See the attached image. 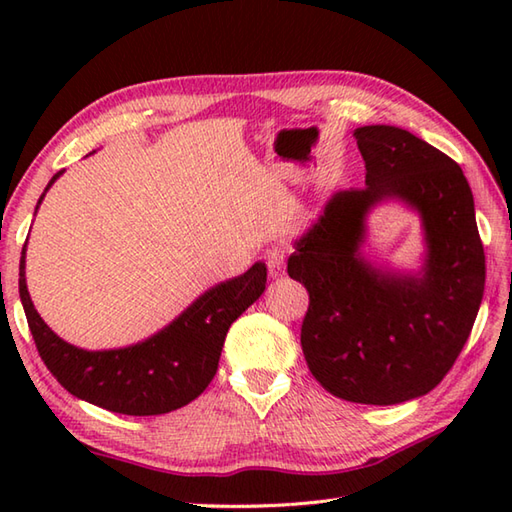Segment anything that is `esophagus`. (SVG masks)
Here are the masks:
<instances>
[{
  "instance_id": "34e87169",
  "label": "esophagus",
  "mask_w": 512,
  "mask_h": 512,
  "mask_svg": "<svg viewBox=\"0 0 512 512\" xmlns=\"http://www.w3.org/2000/svg\"><path fill=\"white\" fill-rule=\"evenodd\" d=\"M266 266H268V273L270 277H281L286 270V250L284 248H270L266 253Z\"/></svg>"
}]
</instances>
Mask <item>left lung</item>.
<instances>
[{"label": "left lung", "mask_w": 512, "mask_h": 512, "mask_svg": "<svg viewBox=\"0 0 512 512\" xmlns=\"http://www.w3.org/2000/svg\"><path fill=\"white\" fill-rule=\"evenodd\" d=\"M365 187L339 191L297 242L288 275L310 303L301 347L332 396L398 405L449 374L480 310L486 257L469 182L458 162L407 129L358 127ZM383 197L416 205L430 255L422 278L383 276L355 253L362 217Z\"/></svg>", "instance_id": "obj_1"}]
</instances>
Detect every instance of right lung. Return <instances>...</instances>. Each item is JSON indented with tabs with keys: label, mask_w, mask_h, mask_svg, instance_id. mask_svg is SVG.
I'll list each match as a JSON object with an SVG mask.
<instances>
[{
	"label": "right lung",
	"mask_w": 512,
	"mask_h": 512,
	"mask_svg": "<svg viewBox=\"0 0 512 512\" xmlns=\"http://www.w3.org/2000/svg\"><path fill=\"white\" fill-rule=\"evenodd\" d=\"M24 255L26 248L19 262V297L41 361L72 396L125 416H160L198 398L217 372L231 323L266 290V266L257 262L244 275L204 292L151 339L123 350L85 352L59 339L37 314L26 288Z\"/></svg>",
	"instance_id": "add662e5"
}]
</instances>
